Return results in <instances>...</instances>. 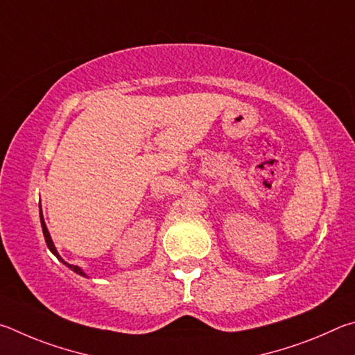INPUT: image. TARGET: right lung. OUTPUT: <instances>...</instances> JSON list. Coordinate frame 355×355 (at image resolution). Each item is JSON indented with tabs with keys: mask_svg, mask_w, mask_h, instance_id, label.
Listing matches in <instances>:
<instances>
[{
	"mask_svg": "<svg viewBox=\"0 0 355 355\" xmlns=\"http://www.w3.org/2000/svg\"><path fill=\"white\" fill-rule=\"evenodd\" d=\"M40 223H42V231H43V235H45V241H46V245H48V248H49V251H51L55 257H58L62 263H65L68 268L70 270H73L74 272H78V275H80V276H85L84 275V271L79 268V266H76V265H70V263H67L64 259H62L60 256H59V252L55 251V248H54V243H53V240H51V237H49V232H48V229H46V225H45V221H43V216H42V209H40Z\"/></svg>",
	"mask_w": 355,
	"mask_h": 355,
	"instance_id": "obj_1",
	"label": "right lung"
}]
</instances>
